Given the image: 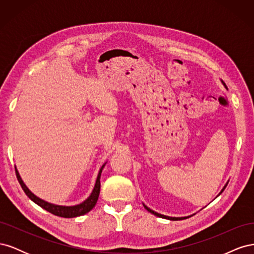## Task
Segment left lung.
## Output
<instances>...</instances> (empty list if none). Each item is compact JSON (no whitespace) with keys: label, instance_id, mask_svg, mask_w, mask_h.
<instances>
[{"label":"left lung","instance_id":"obj_1","mask_svg":"<svg viewBox=\"0 0 254 254\" xmlns=\"http://www.w3.org/2000/svg\"><path fill=\"white\" fill-rule=\"evenodd\" d=\"M221 82L222 83H224V86H225V82L224 81H222L221 80ZM227 88V87H226ZM227 184H228V182L226 183V186L224 187V188H222V190H220V193L217 195V196H219L221 193H222V191H224V190L226 189V187H227ZM144 205V207H145V209L146 210H147L148 212H150L151 214H153V215H156V216H158V217H161V218H165V219H170V220H180V219H186V218H189L190 216H187V217H170V216H165V215H162V214H159V213H157V212H155V211H152V210H150L149 209V207L148 206H146L145 204H143Z\"/></svg>","mask_w":254,"mask_h":254}]
</instances>
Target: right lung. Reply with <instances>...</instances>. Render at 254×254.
I'll list each match as a JSON object with an SVG mask.
<instances>
[{"label": "right lung", "instance_id": "1", "mask_svg": "<svg viewBox=\"0 0 254 254\" xmlns=\"http://www.w3.org/2000/svg\"><path fill=\"white\" fill-rule=\"evenodd\" d=\"M105 164L101 167V170H99V172H98L95 186H94L93 190H92L91 195L83 202H81L79 204H76V205H70V206L57 205V204H53V203H50L45 200H42L41 198L37 197L35 194H33L32 191L28 190V188L25 186V183L23 182L21 176L19 175L17 167H16V175H17V178H18L20 186L22 187L23 190H24V193L29 197L30 200H33L35 203L41 206L42 209L47 210L48 212H50L54 215H56V216L64 217V218H73V217H77V216H81V215L87 214L95 206L98 196H99V190H101V175H102V171H103Z\"/></svg>", "mask_w": 254, "mask_h": 254}]
</instances>
